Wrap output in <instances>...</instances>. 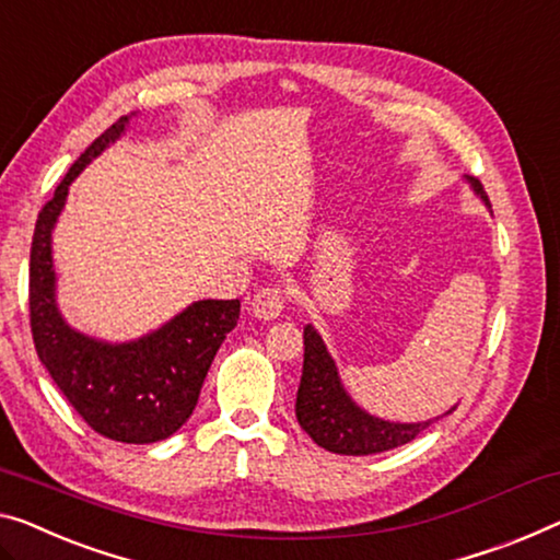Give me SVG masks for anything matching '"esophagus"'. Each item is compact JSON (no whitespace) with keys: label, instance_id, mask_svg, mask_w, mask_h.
I'll list each match as a JSON object with an SVG mask.
<instances>
[{"label":"esophagus","instance_id":"1","mask_svg":"<svg viewBox=\"0 0 560 560\" xmlns=\"http://www.w3.org/2000/svg\"><path fill=\"white\" fill-rule=\"evenodd\" d=\"M283 304H287V296H283V291L279 287H266L254 296L252 312H254L256 319L271 322V319H279L281 312H283Z\"/></svg>","mask_w":560,"mask_h":560}]
</instances>
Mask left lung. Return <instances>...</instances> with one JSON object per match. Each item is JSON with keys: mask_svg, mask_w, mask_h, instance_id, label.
I'll list each match as a JSON object with an SVG mask.
<instances>
[{"mask_svg": "<svg viewBox=\"0 0 560 560\" xmlns=\"http://www.w3.org/2000/svg\"><path fill=\"white\" fill-rule=\"evenodd\" d=\"M463 178L482 200V206L490 208L480 180H475L472 175H463ZM453 410L455 407H450L447 412L422 422H395L366 412L347 392L322 334L314 329V324L304 327V366L296 389V420L319 447L337 455L385 453V450L412 442L422 430Z\"/></svg>", "mask_w": 560, "mask_h": 560, "instance_id": "8db88e82", "label": "left lung"}]
</instances>
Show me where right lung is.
Here are the masks:
<instances>
[{
	"mask_svg": "<svg viewBox=\"0 0 560 560\" xmlns=\"http://www.w3.org/2000/svg\"><path fill=\"white\" fill-rule=\"evenodd\" d=\"M138 113L122 115L67 171L39 211L30 252V316L39 362L78 415L103 438L150 445L178 432L194 415L200 387L226 334L238 299H200L143 337L107 341L74 329L57 304L52 233L72 180L118 143Z\"/></svg>",
	"mask_w": 560,
	"mask_h": 560,
	"instance_id": "right-lung-1",
	"label": "right lung"
}]
</instances>
